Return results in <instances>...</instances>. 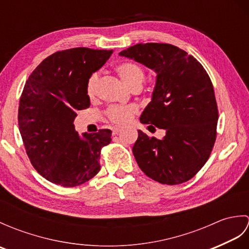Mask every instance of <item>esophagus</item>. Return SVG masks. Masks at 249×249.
Instances as JSON below:
<instances>
[{
    "label": "esophagus",
    "instance_id": "obj_1",
    "mask_svg": "<svg viewBox=\"0 0 249 249\" xmlns=\"http://www.w3.org/2000/svg\"><path fill=\"white\" fill-rule=\"evenodd\" d=\"M122 130V127H114L112 128V135H118Z\"/></svg>",
    "mask_w": 249,
    "mask_h": 249
}]
</instances>
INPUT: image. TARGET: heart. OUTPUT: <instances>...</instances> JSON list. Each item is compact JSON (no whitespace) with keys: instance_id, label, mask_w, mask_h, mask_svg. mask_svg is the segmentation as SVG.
<instances>
[{"instance_id":"1","label":"heart","mask_w":249,"mask_h":249,"mask_svg":"<svg viewBox=\"0 0 249 249\" xmlns=\"http://www.w3.org/2000/svg\"><path fill=\"white\" fill-rule=\"evenodd\" d=\"M115 71L120 78L133 89L141 88L145 79V72L141 66L131 62H123L115 66ZM98 81V73L93 72L88 78L86 84V93L89 99H94L96 96V84ZM138 113V107L136 105H113L106 111L107 118L114 124H126Z\"/></svg>"}]
</instances>
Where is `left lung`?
<instances>
[{
	"instance_id": "obj_1",
	"label": "left lung",
	"mask_w": 249,
	"mask_h": 249,
	"mask_svg": "<svg viewBox=\"0 0 249 249\" xmlns=\"http://www.w3.org/2000/svg\"><path fill=\"white\" fill-rule=\"evenodd\" d=\"M157 72L152 102L140 121L166 130L162 139L138 130L133 153L145 176L177 185L208 161L217 135L218 108L208 72L193 55L170 44H137L120 52Z\"/></svg>"
}]
</instances>
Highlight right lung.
<instances>
[{"label":"right lung","mask_w":249,"mask_h":249,"mask_svg":"<svg viewBox=\"0 0 249 249\" xmlns=\"http://www.w3.org/2000/svg\"><path fill=\"white\" fill-rule=\"evenodd\" d=\"M112 50L84 47L57 51L37 66L20 97L18 125L30 161L41 177L75 187L100 170V151L111 141L110 129L78 135L73 120L89 107L88 78L102 67Z\"/></svg>","instance_id":"obj_1"}]
</instances>
